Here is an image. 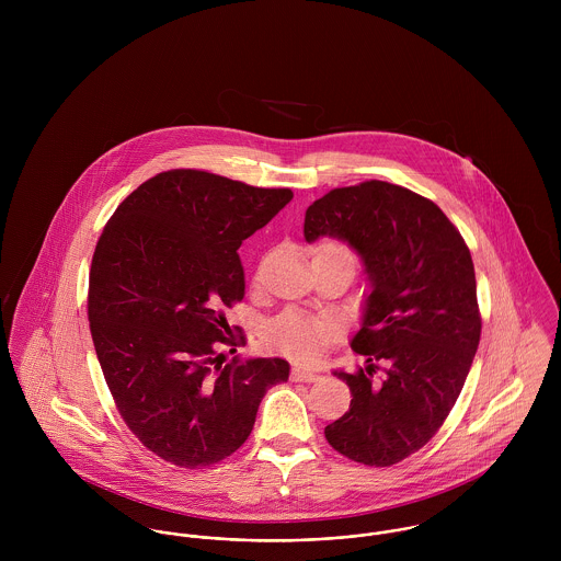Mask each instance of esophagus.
Listing matches in <instances>:
<instances>
[{
    "label": "esophagus",
    "instance_id": "obj_1",
    "mask_svg": "<svg viewBox=\"0 0 561 561\" xmlns=\"http://www.w3.org/2000/svg\"><path fill=\"white\" fill-rule=\"evenodd\" d=\"M320 378L318 371H311V369H305V367H294V371H291L294 382H316Z\"/></svg>",
    "mask_w": 561,
    "mask_h": 561
}]
</instances>
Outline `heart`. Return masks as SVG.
Wrapping results in <instances>:
<instances>
[{"mask_svg":"<svg viewBox=\"0 0 561 561\" xmlns=\"http://www.w3.org/2000/svg\"><path fill=\"white\" fill-rule=\"evenodd\" d=\"M316 252H343L352 254L345 243L336 240H323ZM339 321L328 316H307L298 311H287L270 323L267 341L272 347L296 360H311L323 352L339 334Z\"/></svg>","mask_w":561,"mask_h":561,"instance_id":"1","label":"heart"}]
</instances>
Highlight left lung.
<instances>
[{
	"mask_svg": "<svg viewBox=\"0 0 561 561\" xmlns=\"http://www.w3.org/2000/svg\"><path fill=\"white\" fill-rule=\"evenodd\" d=\"M323 236L360 254L371 285L352 339L367 367L334 371L352 401L323 434L354 462L391 467L440 430L473 365L481 334L473 259L438 205L387 181L318 198L305 238Z\"/></svg>",
	"mask_w": 561,
	"mask_h": 561,
	"instance_id": "8db88e82",
	"label": "left lung"
}]
</instances>
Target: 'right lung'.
Wrapping results in <instances>:
<instances>
[{"mask_svg": "<svg viewBox=\"0 0 561 561\" xmlns=\"http://www.w3.org/2000/svg\"><path fill=\"white\" fill-rule=\"evenodd\" d=\"M291 198L289 187L176 168L134 190L96 241V358L123 421L165 462L198 469L238 451L267 389L289 378L283 358L225 363L216 345L233 343L222 328L245 289L241 241Z\"/></svg>", "mask_w": 561, "mask_h": 561, "instance_id": "add662e5", "label": "right lung"}]
</instances>
